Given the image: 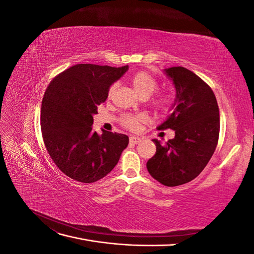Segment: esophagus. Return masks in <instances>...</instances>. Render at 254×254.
Instances as JSON below:
<instances>
[{
    "mask_svg": "<svg viewBox=\"0 0 254 254\" xmlns=\"http://www.w3.org/2000/svg\"><path fill=\"white\" fill-rule=\"evenodd\" d=\"M129 141H130V143L131 144H137L139 143L140 141H141V139L139 136H134V135H131L129 137Z\"/></svg>",
    "mask_w": 254,
    "mask_h": 254,
    "instance_id": "1",
    "label": "esophagus"
}]
</instances>
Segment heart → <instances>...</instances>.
I'll list each match as a JSON object with an SVG mask.
<instances>
[{
	"label": "heart",
	"mask_w": 254,
	"mask_h": 254,
	"mask_svg": "<svg viewBox=\"0 0 254 254\" xmlns=\"http://www.w3.org/2000/svg\"><path fill=\"white\" fill-rule=\"evenodd\" d=\"M130 83L136 91V93L143 98H147L152 95L159 88V81L158 79L146 71H140L134 73L131 77H130ZM117 84L112 83L107 92V96L111 98ZM174 105V98L170 94H161L157 96L152 101L153 108L158 111H167L170 110ZM145 122V117L142 114H124L121 118V124L130 130H137L140 128L142 123Z\"/></svg>",
	"instance_id": "heart-1"
}]
</instances>
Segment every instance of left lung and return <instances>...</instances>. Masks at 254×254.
Segmentation results:
<instances>
[{
    "mask_svg": "<svg viewBox=\"0 0 254 254\" xmlns=\"http://www.w3.org/2000/svg\"><path fill=\"white\" fill-rule=\"evenodd\" d=\"M176 88L174 111L158 129L175 130V137L161 145L147 161V170L160 183L178 187L195 179L216 149L219 137V109L211 87L183 66L166 68Z\"/></svg>",
    "mask_w": 254,
    "mask_h": 254,
    "instance_id": "1",
    "label": "left lung"
}]
</instances>
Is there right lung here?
I'll return each mask as SVG.
<instances>
[{
  "label": "right lung",
  "instance_id": "right-lung-1",
  "mask_svg": "<svg viewBox=\"0 0 254 254\" xmlns=\"http://www.w3.org/2000/svg\"><path fill=\"white\" fill-rule=\"evenodd\" d=\"M127 70L128 65L75 64L45 90L40 114L43 142L54 163L71 179L92 183L104 178L127 147L126 134H98L91 127L109 87Z\"/></svg>",
  "mask_w": 254,
  "mask_h": 254
}]
</instances>
